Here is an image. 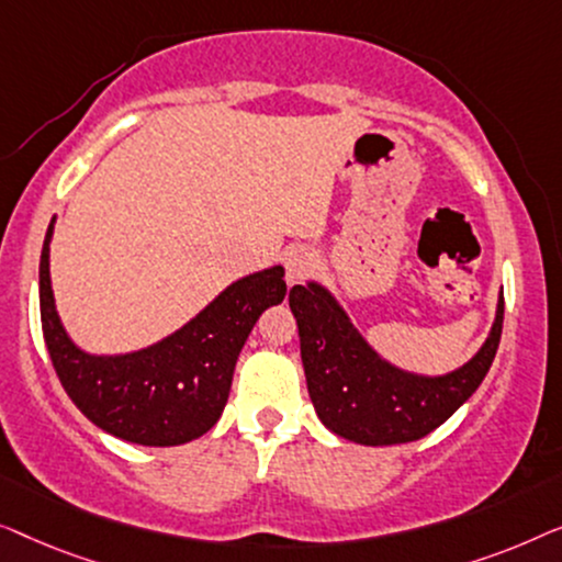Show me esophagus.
<instances>
[{
    "label": "esophagus",
    "instance_id": "1",
    "mask_svg": "<svg viewBox=\"0 0 562 562\" xmlns=\"http://www.w3.org/2000/svg\"><path fill=\"white\" fill-rule=\"evenodd\" d=\"M315 270V255L311 249H290L284 255V280L288 284H295L303 278H307Z\"/></svg>",
    "mask_w": 562,
    "mask_h": 562
}]
</instances>
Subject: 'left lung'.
Returning a JSON list of instances; mask_svg holds the SVG:
<instances>
[{"label": "left lung", "mask_w": 562, "mask_h": 562, "mask_svg": "<svg viewBox=\"0 0 562 562\" xmlns=\"http://www.w3.org/2000/svg\"><path fill=\"white\" fill-rule=\"evenodd\" d=\"M290 311L297 321L307 394L321 423L361 446H397L440 428L484 382L499 349L504 292L481 349L463 367L438 376L415 374L379 357L321 282L295 284Z\"/></svg>", "instance_id": "obj_1"}]
</instances>
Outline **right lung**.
Listing matches in <instances>:
<instances>
[{"instance_id": "obj_1", "label": "right lung", "mask_w": 562, "mask_h": 562, "mask_svg": "<svg viewBox=\"0 0 562 562\" xmlns=\"http://www.w3.org/2000/svg\"><path fill=\"white\" fill-rule=\"evenodd\" d=\"M47 226L41 255V321L47 353L74 405L109 436L137 446H183L218 423L236 359L267 307L288 292L280 265L228 284L203 311L147 349L89 353L55 311Z\"/></svg>"}]
</instances>
